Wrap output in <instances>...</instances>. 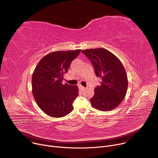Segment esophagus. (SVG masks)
<instances>
[{"mask_svg": "<svg viewBox=\"0 0 158 158\" xmlns=\"http://www.w3.org/2000/svg\"><path fill=\"white\" fill-rule=\"evenodd\" d=\"M79 90H80L81 91H84V90L85 89V87H83L82 85H79Z\"/></svg>", "mask_w": 158, "mask_h": 158, "instance_id": "esophagus-1", "label": "esophagus"}]
</instances>
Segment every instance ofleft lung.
<instances>
[{
  "mask_svg": "<svg viewBox=\"0 0 158 158\" xmlns=\"http://www.w3.org/2000/svg\"><path fill=\"white\" fill-rule=\"evenodd\" d=\"M91 60L97 77H101L100 85L94 89V95L90 99L93 107L109 111L118 107L124 99L128 80L124 67L120 60L108 50L96 48L82 50Z\"/></svg>",
  "mask_w": 158,
  "mask_h": 158,
  "instance_id": "1",
  "label": "left lung"
}]
</instances>
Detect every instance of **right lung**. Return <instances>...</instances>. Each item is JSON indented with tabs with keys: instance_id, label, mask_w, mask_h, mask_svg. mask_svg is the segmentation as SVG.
<instances>
[{
	"instance_id": "1",
	"label": "right lung",
	"mask_w": 158,
	"mask_h": 158,
	"mask_svg": "<svg viewBox=\"0 0 158 158\" xmlns=\"http://www.w3.org/2000/svg\"><path fill=\"white\" fill-rule=\"evenodd\" d=\"M81 50L56 51L43 57L32 76L34 99L45 113L54 118L64 117L73 110V103L78 96L77 85L62 84L63 75Z\"/></svg>"
}]
</instances>
